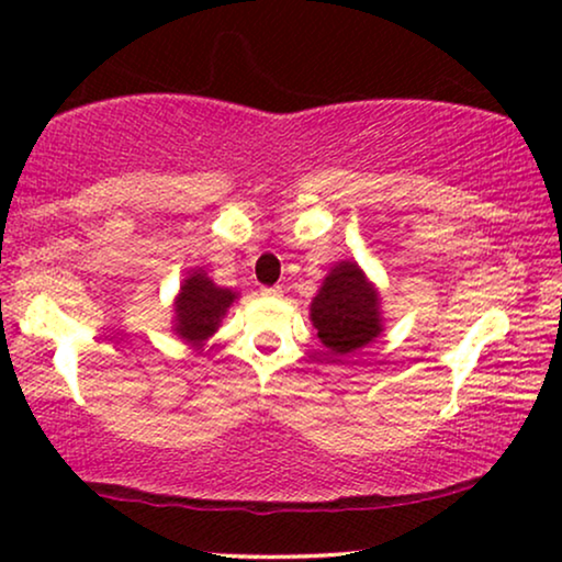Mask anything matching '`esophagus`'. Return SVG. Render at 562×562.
<instances>
[{
    "mask_svg": "<svg viewBox=\"0 0 562 562\" xmlns=\"http://www.w3.org/2000/svg\"><path fill=\"white\" fill-rule=\"evenodd\" d=\"M260 294H263V296H281L283 291H281V286H266V289H260Z\"/></svg>",
    "mask_w": 562,
    "mask_h": 562,
    "instance_id": "obj_1",
    "label": "esophagus"
}]
</instances>
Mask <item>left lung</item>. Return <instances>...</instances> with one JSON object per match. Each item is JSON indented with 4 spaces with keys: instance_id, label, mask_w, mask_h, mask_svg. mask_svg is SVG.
I'll list each match as a JSON object with an SVG mask.
<instances>
[{
    "instance_id": "obj_1",
    "label": "left lung",
    "mask_w": 562,
    "mask_h": 562,
    "mask_svg": "<svg viewBox=\"0 0 562 562\" xmlns=\"http://www.w3.org/2000/svg\"><path fill=\"white\" fill-rule=\"evenodd\" d=\"M312 325L329 356H348L383 333L379 291L358 263L342 260L312 299Z\"/></svg>"
}]
</instances>
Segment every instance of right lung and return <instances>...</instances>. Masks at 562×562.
Listing matches in <instances>:
<instances>
[{"instance_id": "obj_1", "label": "right lung", "mask_w": 562, "mask_h": 562, "mask_svg": "<svg viewBox=\"0 0 562 562\" xmlns=\"http://www.w3.org/2000/svg\"><path fill=\"white\" fill-rule=\"evenodd\" d=\"M235 299L233 289H220L204 271H191L173 302V333L191 345H202L217 333Z\"/></svg>"}]
</instances>
